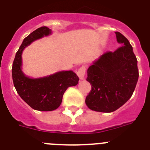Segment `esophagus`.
<instances>
[{"mask_svg":"<svg viewBox=\"0 0 150 150\" xmlns=\"http://www.w3.org/2000/svg\"><path fill=\"white\" fill-rule=\"evenodd\" d=\"M77 75H78V78L81 80H84L85 75H86V67H85L84 66H82V67L77 71Z\"/></svg>","mask_w":150,"mask_h":150,"instance_id":"1","label":"esophagus"}]
</instances>
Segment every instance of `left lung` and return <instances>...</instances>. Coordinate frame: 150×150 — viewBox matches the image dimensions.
I'll return each mask as SVG.
<instances>
[{"label": "left lung", "instance_id": "1", "mask_svg": "<svg viewBox=\"0 0 150 150\" xmlns=\"http://www.w3.org/2000/svg\"><path fill=\"white\" fill-rule=\"evenodd\" d=\"M115 34L122 47L100 56L87 70L92 89L85 102L96 112H112L123 106L133 94L139 76L132 47L121 33Z\"/></svg>", "mask_w": 150, "mask_h": 150}]
</instances>
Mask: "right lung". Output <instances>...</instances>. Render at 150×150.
Listing matches in <instances>:
<instances>
[{"instance_id": "right-lung-1", "label": "right lung", "mask_w": 150, "mask_h": 150, "mask_svg": "<svg viewBox=\"0 0 150 150\" xmlns=\"http://www.w3.org/2000/svg\"><path fill=\"white\" fill-rule=\"evenodd\" d=\"M46 26L38 28L23 39L15 54L12 69V80L20 97L33 109L38 111H52L60 107L67 88L78 83V75L72 70L59 71L40 78L26 76L22 70V53L35 40L52 35Z\"/></svg>"}]
</instances>
